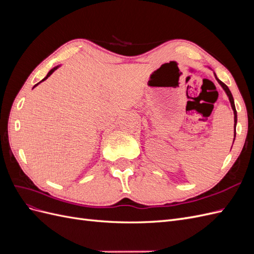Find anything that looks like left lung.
I'll return each instance as SVG.
<instances>
[{"instance_id":"left-lung-1","label":"left lung","mask_w":254,"mask_h":254,"mask_svg":"<svg viewBox=\"0 0 254 254\" xmlns=\"http://www.w3.org/2000/svg\"><path fill=\"white\" fill-rule=\"evenodd\" d=\"M214 76H215V78H216V80H217V82L220 84L221 86V88L225 90V92H226V94H227V96L229 97V101H230V104H231V107H232V110H233V113H234V140H235V135H236V130H235V128H236V123H237V112H236V109H235V105H234V99H233V96H232V93H231V91L229 90V88L226 86V84L222 82L221 80H219L218 78H217V76H216V74L214 73ZM234 140H233V143H234Z\"/></svg>"}]
</instances>
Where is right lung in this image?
<instances>
[{
    "mask_svg": "<svg viewBox=\"0 0 254 254\" xmlns=\"http://www.w3.org/2000/svg\"><path fill=\"white\" fill-rule=\"evenodd\" d=\"M59 66H60V64H59V65H57V66H55V67H53V68H52V70H51V71H50V72H49V73H48V75H47V76H45V77H44V78H43V79H42V80H41V81H40V82H42V81H44V80H45V79H48V78H49V77H50V76H51V75H52V74H53V73H54V72H55V71H56V70H57V68H58V67H59ZM40 82H38V83H37V84H35V86H34V88H35V87H37V86H38V84H39V83H40ZM34 88H33V89H34Z\"/></svg>",
    "mask_w": 254,
    "mask_h": 254,
    "instance_id": "obj_1",
    "label": "right lung"
}]
</instances>
